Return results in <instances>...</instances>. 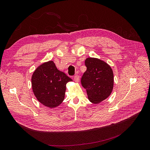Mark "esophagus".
Returning <instances> with one entry per match:
<instances>
[{
	"mask_svg": "<svg viewBox=\"0 0 150 150\" xmlns=\"http://www.w3.org/2000/svg\"><path fill=\"white\" fill-rule=\"evenodd\" d=\"M74 80L75 81V82L79 83L80 81V76L79 75H75L74 76Z\"/></svg>",
	"mask_w": 150,
	"mask_h": 150,
	"instance_id": "esophagus-1",
	"label": "esophagus"
}]
</instances>
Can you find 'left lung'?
Segmentation results:
<instances>
[{"instance_id":"left-lung-1","label":"left lung","mask_w":150,"mask_h":150,"mask_svg":"<svg viewBox=\"0 0 150 150\" xmlns=\"http://www.w3.org/2000/svg\"><path fill=\"white\" fill-rule=\"evenodd\" d=\"M86 70L81 83L86 89L88 99L93 104H99L112 93L114 87V74L110 66L104 61L95 57L85 60Z\"/></svg>"}]
</instances>
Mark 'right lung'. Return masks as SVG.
<instances>
[{
    "label": "right lung",
    "instance_id": "right-lung-1",
    "mask_svg": "<svg viewBox=\"0 0 150 150\" xmlns=\"http://www.w3.org/2000/svg\"><path fill=\"white\" fill-rule=\"evenodd\" d=\"M71 81L57 69L52 60H49L39 65L33 73V92L37 100L44 106L55 108L64 100L66 84Z\"/></svg>",
    "mask_w": 150,
    "mask_h": 150
}]
</instances>
